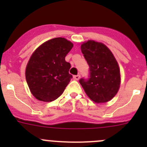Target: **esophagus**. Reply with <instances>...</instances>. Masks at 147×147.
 I'll use <instances>...</instances> for the list:
<instances>
[{
	"label": "esophagus",
	"instance_id": "1",
	"mask_svg": "<svg viewBox=\"0 0 147 147\" xmlns=\"http://www.w3.org/2000/svg\"><path fill=\"white\" fill-rule=\"evenodd\" d=\"M73 78L75 80H79L80 78V75H75V76L73 77Z\"/></svg>",
	"mask_w": 147,
	"mask_h": 147
}]
</instances>
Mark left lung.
Masks as SVG:
<instances>
[{
    "instance_id": "obj_1",
    "label": "left lung",
    "mask_w": 147,
    "mask_h": 147,
    "mask_svg": "<svg viewBox=\"0 0 147 147\" xmlns=\"http://www.w3.org/2000/svg\"><path fill=\"white\" fill-rule=\"evenodd\" d=\"M81 51L90 71L88 80H80L86 94L95 103L110 101L121 84L119 67L113 53L105 44L92 40L82 42Z\"/></svg>"
}]
</instances>
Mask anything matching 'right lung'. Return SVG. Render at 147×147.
Returning a JSON list of instances; mask_svg holds the SVG:
<instances>
[{
    "label": "right lung",
    "instance_id": "obj_1",
    "mask_svg": "<svg viewBox=\"0 0 147 147\" xmlns=\"http://www.w3.org/2000/svg\"><path fill=\"white\" fill-rule=\"evenodd\" d=\"M73 44L64 38L46 41L32 53L26 68L30 92L40 101L50 102L63 93L72 76L65 56Z\"/></svg>",
    "mask_w": 147,
    "mask_h": 147
}]
</instances>
